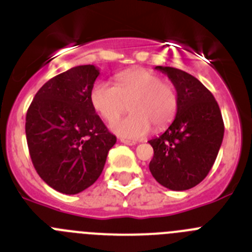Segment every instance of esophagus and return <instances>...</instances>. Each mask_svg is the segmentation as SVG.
Wrapping results in <instances>:
<instances>
[{
	"label": "esophagus",
	"mask_w": 252,
	"mask_h": 252,
	"mask_svg": "<svg viewBox=\"0 0 252 252\" xmlns=\"http://www.w3.org/2000/svg\"><path fill=\"white\" fill-rule=\"evenodd\" d=\"M122 143H124V144L126 145H135L137 144V142L135 140H130V139H121Z\"/></svg>",
	"instance_id": "esophagus-1"
}]
</instances>
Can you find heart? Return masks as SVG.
I'll return each mask as SVG.
<instances>
[{
  "mask_svg": "<svg viewBox=\"0 0 252 252\" xmlns=\"http://www.w3.org/2000/svg\"><path fill=\"white\" fill-rule=\"evenodd\" d=\"M91 103L104 121L113 122L126 109L130 114L112 124L113 131L124 138L145 137L154 126L165 128L178 109V95L173 84L161 81L145 68L126 70L115 76V86L99 81L91 91Z\"/></svg>",
  "mask_w": 252,
  "mask_h": 252,
  "instance_id": "obj_1",
  "label": "heart"
}]
</instances>
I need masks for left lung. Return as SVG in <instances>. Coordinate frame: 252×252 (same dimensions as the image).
Listing matches in <instances>:
<instances>
[{"label": "left lung", "mask_w": 252, "mask_h": 252, "mask_svg": "<svg viewBox=\"0 0 252 252\" xmlns=\"http://www.w3.org/2000/svg\"><path fill=\"white\" fill-rule=\"evenodd\" d=\"M169 77L178 95L175 119L161 135L149 140L154 157L149 170L170 190H188L213 168L224 138L221 112L211 92L189 73L157 65Z\"/></svg>", "instance_id": "1"}]
</instances>
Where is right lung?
I'll return each instance as SVG.
<instances>
[{"instance_id":"add662e5","label":"right lung","mask_w":252,"mask_h":252,"mask_svg":"<svg viewBox=\"0 0 252 252\" xmlns=\"http://www.w3.org/2000/svg\"><path fill=\"white\" fill-rule=\"evenodd\" d=\"M98 76L97 67L86 64L53 77L37 92L26 115L34 169L63 194H78L94 184L117 142L91 103Z\"/></svg>"}]
</instances>
